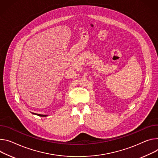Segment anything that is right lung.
<instances>
[{
	"label": "right lung",
	"instance_id": "1",
	"mask_svg": "<svg viewBox=\"0 0 158 158\" xmlns=\"http://www.w3.org/2000/svg\"><path fill=\"white\" fill-rule=\"evenodd\" d=\"M33 114H37V115L40 116V117H47V116H48V115H46V114H36V113H33Z\"/></svg>",
	"mask_w": 158,
	"mask_h": 158
}]
</instances>
